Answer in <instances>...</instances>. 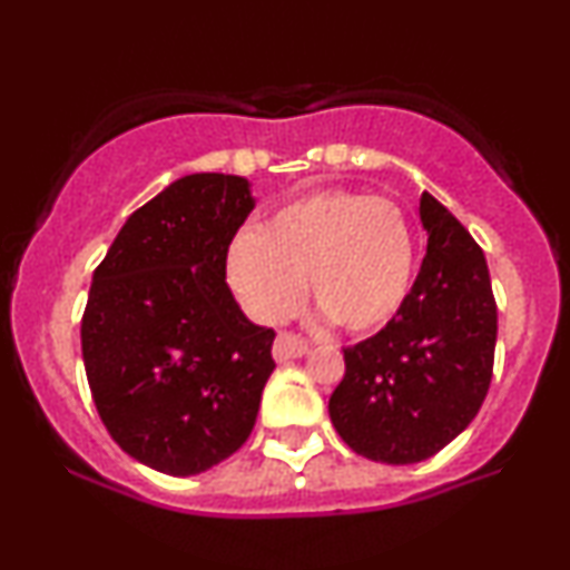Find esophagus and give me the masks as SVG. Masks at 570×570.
<instances>
[{
	"label": "esophagus",
	"mask_w": 570,
	"mask_h": 570,
	"mask_svg": "<svg viewBox=\"0 0 570 570\" xmlns=\"http://www.w3.org/2000/svg\"><path fill=\"white\" fill-rule=\"evenodd\" d=\"M307 353V343L299 335H292V332H281L273 343V356L278 362H289V358H299Z\"/></svg>",
	"instance_id": "34e87169"
}]
</instances>
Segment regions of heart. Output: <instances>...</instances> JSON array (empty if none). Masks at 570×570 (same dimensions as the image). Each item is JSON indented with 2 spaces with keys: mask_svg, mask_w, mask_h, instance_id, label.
<instances>
[{
  "mask_svg": "<svg viewBox=\"0 0 570 570\" xmlns=\"http://www.w3.org/2000/svg\"><path fill=\"white\" fill-rule=\"evenodd\" d=\"M227 278L257 322L303 303V281L324 316L351 335L383 330L415 284V235L389 198L324 189L286 203L259 233L235 235Z\"/></svg>",
  "mask_w": 570,
  "mask_h": 570,
  "instance_id": "heart-1",
  "label": "heart"
}]
</instances>
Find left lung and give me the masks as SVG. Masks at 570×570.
Here are the masks:
<instances>
[{"label":"left lung","instance_id":"left-lung-1","mask_svg":"<svg viewBox=\"0 0 570 570\" xmlns=\"http://www.w3.org/2000/svg\"><path fill=\"white\" fill-rule=\"evenodd\" d=\"M426 257L399 316L343 351L330 396L332 426L370 461H426L461 434L493 377L495 311L482 248L434 195L423 193Z\"/></svg>","mask_w":570,"mask_h":570}]
</instances>
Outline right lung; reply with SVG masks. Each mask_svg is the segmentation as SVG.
I'll return each mask as SVG.
<instances>
[{"label": "right lung", "instance_id": "obj_1", "mask_svg": "<svg viewBox=\"0 0 570 570\" xmlns=\"http://www.w3.org/2000/svg\"><path fill=\"white\" fill-rule=\"evenodd\" d=\"M254 208L244 176L189 174L130 214L82 313L90 394L112 440L171 476L200 474L252 434L276 332L227 286V248Z\"/></svg>", "mask_w": 570, "mask_h": 570}]
</instances>
